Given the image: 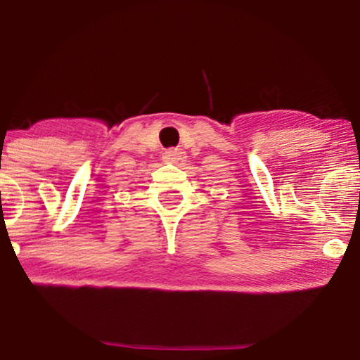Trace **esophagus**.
I'll use <instances>...</instances> for the list:
<instances>
[{
  "instance_id": "34e87169",
  "label": "esophagus",
  "mask_w": 360,
  "mask_h": 360,
  "mask_svg": "<svg viewBox=\"0 0 360 360\" xmlns=\"http://www.w3.org/2000/svg\"><path fill=\"white\" fill-rule=\"evenodd\" d=\"M162 160L166 162H183L186 160L184 151L181 150H167L165 155H162Z\"/></svg>"
}]
</instances>
